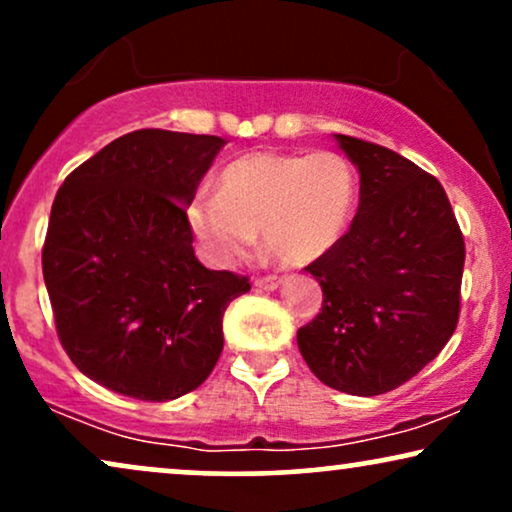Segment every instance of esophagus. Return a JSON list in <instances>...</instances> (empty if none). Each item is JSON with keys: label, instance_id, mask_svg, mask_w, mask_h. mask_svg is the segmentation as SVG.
<instances>
[{"label": "esophagus", "instance_id": "obj_1", "mask_svg": "<svg viewBox=\"0 0 512 512\" xmlns=\"http://www.w3.org/2000/svg\"><path fill=\"white\" fill-rule=\"evenodd\" d=\"M283 283V276L269 274V276H257L255 278V286L260 290H276Z\"/></svg>", "mask_w": 512, "mask_h": 512}]
</instances>
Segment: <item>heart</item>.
Wrapping results in <instances>:
<instances>
[{
    "label": "heart",
    "mask_w": 512,
    "mask_h": 512,
    "mask_svg": "<svg viewBox=\"0 0 512 512\" xmlns=\"http://www.w3.org/2000/svg\"><path fill=\"white\" fill-rule=\"evenodd\" d=\"M354 203L357 179L340 153H250L219 172L217 196L191 200L186 222L217 267L241 262L257 231L283 262L309 264L345 236Z\"/></svg>",
    "instance_id": "1"
}]
</instances>
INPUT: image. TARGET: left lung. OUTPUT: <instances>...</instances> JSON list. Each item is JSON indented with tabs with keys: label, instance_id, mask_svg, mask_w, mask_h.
I'll return each instance as SVG.
<instances>
[{
	"label": "left lung",
	"instance_id": "obj_1",
	"mask_svg": "<svg viewBox=\"0 0 512 512\" xmlns=\"http://www.w3.org/2000/svg\"><path fill=\"white\" fill-rule=\"evenodd\" d=\"M335 141L359 170V208L307 267L323 304L297 347L321 383L375 397L423 371L454 335L465 243L432 174L371 141Z\"/></svg>",
	"mask_w": 512,
	"mask_h": 512
}]
</instances>
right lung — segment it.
<instances>
[{"label":"right lung","instance_id":"right-lung-1","mask_svg":"<svg viewBox=\"0 0 512 512\" xmlns=\"http://www.w3.org/2000/svg\"><path fill=\"white\" fill-rule=\"evenodd\" d=\"M224 144L210 134L137 129L58 189L44 283L58 340L94 383L170 401L215 368L222 316L250 283L198 262L186 208Z\"/></svg>","mask_w":512,"mask_h":512}]
</instances>
